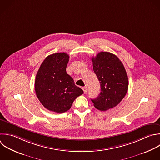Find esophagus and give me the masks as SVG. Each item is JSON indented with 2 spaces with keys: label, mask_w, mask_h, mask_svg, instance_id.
<instances>
[{
  "label": "esophagus",
  "mask_w": 160,
  "mask_h": 160,
  "mask_svg": "<svg viewBox=\"0 0 160 160\" xmlns=\"http://www.w3.org/2000/svg\"><path fill=\"white\" fill-rule=\"evenodd\" d=\"M82 90H83V91H84V93L86 94V93L87 92V91H88L87 87H83V88H82Z\"/></svg>",
  "instance_id": "34e87169"
}]
</instances>
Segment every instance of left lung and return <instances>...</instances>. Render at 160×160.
<instances>
[{
  "label": "left lung",
  "mask_w": 160,
  "mask_h": 160,
  "mask_svg": "<svg viewBox=\"0 0 160 160\" xmlns=\"http://www.w3.org/2000/svg\"><path fill=\"white\" fill-rule=\"evenodd\" d=\"M93 70L101 86L98 97L91 99L94 107L106 111L117 106L128 89V78L125 68L114 54L100 52L92 58Z\"/></svg>",
  "instance_id": "8db88e82"
}]
</instances>
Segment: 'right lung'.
Returning a JSON list of instances; mask_svg holds the SVG:
<instances>
[{
    "instance_id": "1",
    "label": "right lung",
    "mask_w": 160,
    "mask_h": 160,
    "mask_svg": "<svg viewBox=\"0 0 160 160\" xmlns=\"http://www.w3.org/2000/svg\"><path fill=\"white\" fill-rule=\"evenodd\" d=\"M69 56L65 52L51 54L41 64L36 77L38 98L49 111L62 113L69 110L75 99L83 94L66 72Z\"/></svg>"
}]
</instances>
